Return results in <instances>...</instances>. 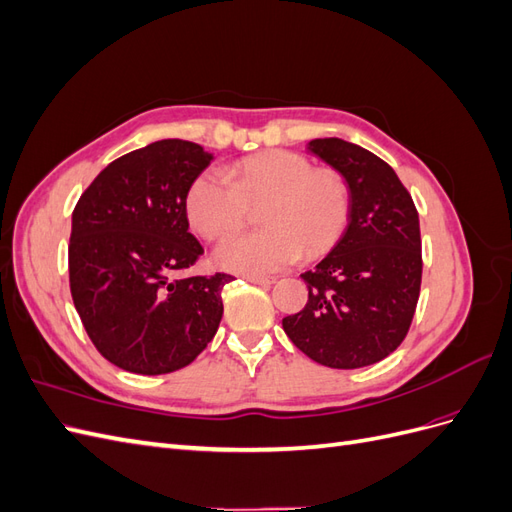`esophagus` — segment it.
<instances>
[{
    "instance_id": "esophagus-1",
    "label": "esophagus",
    "mask_w": 512,
    "mask_h": 512,
    "mask_svg": "<svg viewBox=\"0 0 512 512\" xmlns=\"http://www.w3.org/2000/svg\"><path fill=\"white\" fill-rule=\"evenodd\" d=\"M247 282L258 284V286H271L275 280L273 277H262V275H247Z\"/></svg>"
}]
</instances>
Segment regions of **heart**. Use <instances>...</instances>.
<instances>
[{
    "label": "heart",
    "mask_w": 512,
    "mask_h": 512,
    "mask_svg": "<svg viewBox=\"0 0 512 512\" xmlns=\"http://www.w3.org/2000/svg\"><path fill=\"white\" fill-rule=\"evenodd\" d=\"M207 170L190 185L185 211L200 237L220 241L260 209L254 235L218 247L215 262L235 273L280 271L301 256L320 258L342 239L350 220V188L342 173L316 168L294 151H269L230 168Z\"/></svg>",
    "instance_id": "obj_1"
}]
</instances>
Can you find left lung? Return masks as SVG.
<instances>
[{
  "label": "left lung",
  "mask_w": 512,
  "mask_h": 512,
  "mask_svg": "<svg viewBox=\"0 0 512 512\" xmlns=\"http://www.w3.org/2000/svg\"><path fill=\"white\" fill-rule=\"evenodd\" d=\"M307 149L344 175L350 220L329 256L301 275L307 303L282 327L320 365H374L404 342L414 318L423 275L418 211L371 151L342 138H316Z\"/></svg>",
  "instance_id": "left-lung-1"
}]
</instances>
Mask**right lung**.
I'll return each mask as SVG.
<instances>
[{
    "label": "right lung",
    "mask_w": 512,
    "mask_h": 512,
    "mask_svg": "<svg viewBox=\"0 0 512 512\" xmlns=\"http://www.w3.org/2000/svg\"><path fill=\"white\" fill-rule=\"evenodd\" d=\"M211 160L196 143L156 141L108 164L72 211L74 307L104 359L132 374L190 365L220 327L232 275L175 280L203 254L185 200Z\"/></svg>",
    "instance_id": "add662e5"
}]
</instances>
